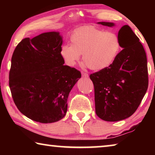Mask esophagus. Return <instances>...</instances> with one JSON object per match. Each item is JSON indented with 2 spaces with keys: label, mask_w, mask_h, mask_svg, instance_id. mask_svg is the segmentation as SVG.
I'll use <instances>...</instances> for the list:
<instances>
[{
  "label": "esophagus",
  "mask_w": 155,
  "mask_h": 155,
  "mask_svg": "<svg viewBox=\"0 0 155 155\" xmlns=\"http://www.w3.org/2000/svg\"><path fill=\"white\" fill-rule=\"evenodd\" d=\"M81 73H82V76H83V77L87 78V77H89V75H88L87 73H86V72H82Z\"/></svg>",
  "instance_id": "obj_1"
}]
</instances>
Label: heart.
<instances>
[{
  "label": "heart",
  "instance_id": "obj_1",
  "mask_svg": "<svg viewBox=\"0 0 155 155\" xmlns=\"http://www.w3.org/2000/svg\"><path fill=\"white\" fill-rule=\"evenodd\" d=\"M71 45L61 48V55L70 66L75 65L82 54V60L90 70L101 71L111 65L120 48L118 35L94 26H83L70 35Z\"/></svg>",
  "mask_w": 155,
  "mask_h": 155
}]
</instances>
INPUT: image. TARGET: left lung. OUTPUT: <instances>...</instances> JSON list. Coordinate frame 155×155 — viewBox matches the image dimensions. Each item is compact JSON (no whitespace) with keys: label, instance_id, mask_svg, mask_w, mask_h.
I'll return each instance as SVG.
<instances>
[{"label":"left lung","instance_id":"left-lung-1","mask_svg":"<svg viewBox=\"0 0 155 155\" xmlns=\"http://www.w3.org/2000/svg\"><path fill=\"white\" fill-rule=\"evenodd\" d=\"M113 27L112 22H98ZM120 51L106 69L90 75L94 87L96 114L107 122H117L135 112L148 87L146 54L140 39L128 25L118 32Z\"/></svg>","mask_w":155,"mask_h":155}]
</instances>
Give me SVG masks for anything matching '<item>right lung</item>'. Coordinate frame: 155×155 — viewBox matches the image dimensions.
I'll use <instances>...</instances> for the list:
<instances>
[{"instance_id":"obj_1","label":"right lung","mask_w":155,"mask_h":155,"mask_svg":"<svg viewBox=\"0 0 155 155\" xmlns=\"http://www.w3.org/2000/svg\"><path fill=\"white\" fill-rule=\"evenodd\" d=\"M62 38L57 32L25 38L13 53L9 85L18 110L41 123L59 121L67 112L68 98L81 77L74 68L64 65Z\"/></svg>"}]
</instances>
